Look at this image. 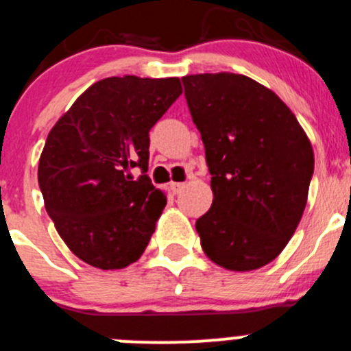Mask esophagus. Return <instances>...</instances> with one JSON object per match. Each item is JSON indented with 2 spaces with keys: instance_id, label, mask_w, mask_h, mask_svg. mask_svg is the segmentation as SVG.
I'll list each match as a JSON object with an SVG mask.
<instances>
[{
  "instance_id": "esophagus-1",
  "label": "esophagus",
  "mask_w": 351,
  "mask_h": 351,
  "mask_svg": "<svg viewBox=\"0 0 351 351\" xmlns=\"http://www.w3.org/2000/svg\"><path fill=\"white\" fill-rule=\"evenodd\" d=\"M184 187H186V182H172V191H174L176 194L182 193Z\"/></svg>"
}]
</instances>
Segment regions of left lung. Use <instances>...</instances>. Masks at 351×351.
I'll list each match as a JSON object with an SVG mask.
<instances>
[{
    "label": "left lung",
    "instance_id": "8db88e82",
    "mask_svg": "<svg viewBox=\"0 0 351 351\" xmlns=\"http://www.w3.org/2000/svg\"><path fill=\"white\" fill-rule=\"evenodd\" d=\"M182 83L213 191V204L196 221L201 247L230 271L266 266L304 215L311 141L287 104L249 76L203 73Z\"/></svg>",
    "mask_w": 351,
    "mask_h": 351
}]
</instances>
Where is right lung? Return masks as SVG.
Returning a JSON list of instances; mask_svg holds the SVG:
<instances>
[{
  "mask_svg": "<svg viewBox=\"0 0 351 351\" xmlns=\"http://www.w3.org/2000/svg\"><path fill=\"white\" fill-rule=\"evenodd\" d=\"M180 93L179 78H104L47 134L39 160L44 204L69 251L86 265L126 268L147 249L167 204L145 174L148 133ZM133 167L144 172L136 181Z\"/></svg>",
  "mask_w": 351,
  "mask_h": 351,
  "instance_id": "right-lung-1",
  "label": "right lung"
}]
</instances>
